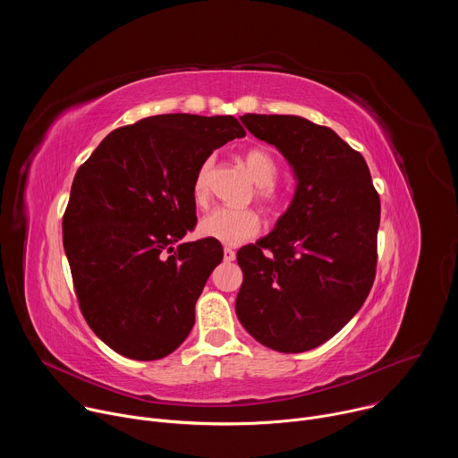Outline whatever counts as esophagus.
<instances>
[{
  "instance_id": "34e87169",
  "label": "esophagus",
  "mask_w": 458,
  "mask_h": 458,
  "mask_svg": "<svg viewBox=\"0 0 458 458\" xmlns=\"http://www.w3.org/2000/svg\"><path fill=\"white\" fill-rule=\"evenodd\" d=\"M235 259V250L225 248V260H233Z\"/></svg>"
}]
</instances>
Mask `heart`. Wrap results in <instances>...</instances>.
Wrapping results in <instances>:
<instances>
[{
  "label": "heart",
  "instance_id": "1",
  "mask_svg": "<svg viewBox=\"0 0 458 458\" xmlns=\"http://www.w3.org/2000/svg\"><path fill=\"white\" fill-rule=\"evenodd\" d=\"M242 163L253 181L257 182V199L267 208H274L279 203V191L274 186L279 166L276 157L260 147L248 148L242 154ZM210 168L212 163L207 161L195 174L193 179V199L199 205L208 199V184H210ZM260 228L259 214L251 208H214L199 221V233L219 242L237 246L251 239Z\"/></svg>",
  "mask_w": 458,
  "mask_h": 458
}]
</instances>
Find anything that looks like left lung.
Returning a JSON list of instances; mask_svg holds the SVG:
<instances>
[{"label":"left lung","mask_w":458,"mask_h":458,"mask_svg":"<svg viewBox=\"0 0 458 458\" xmlns=\"http://www.w3.org/2000/svg\"><path fill=\"white\" fill-rule=\"evenodd\" d=\"M242 124L293 168V199L274 232L237 251L246 332L276 352L332 339L364 304L377 272L380 199L364 157L299 115L244 114Z\"/></svg>","instance_id":"8db88e82"}]
</instances>
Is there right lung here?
I'll return each mask as SVG.
<instances>
[{
  "label": "right lung",
  "instance_id": "obj_1",
  "mask_svg": "<svg viewBox=\"0 0 458 458\" xmlns=\"http://www.w3.org/2000/svg\"><path fill=\"white\" fill-rule=\"evenodd\" d=\"M244 136L233 115H152L115 128L78 168L63 246L87 324L119 355L157 360L188 337L223 246L174 244L198 221L195 174Z\"/></svg>",
  "mask_w": 458,
  "mask_h": 458
}]
</instances>
